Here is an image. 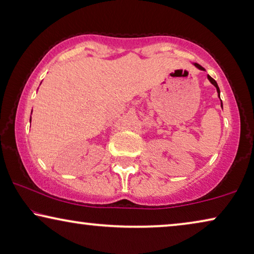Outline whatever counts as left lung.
I'll return each instance as SVG.
<instances>
[{
	"instance_id": "left-lung-1",
	"label": "left lung",
	"mask_w": 254,
	"mask_h": 254,
	"mask_svg": "<svg viewBox=\"0 0 254 254\" xmlns=\"http://www.w3.org/2000/svg\"><path fill=\"white\" fill-rule=\"evenodd\" d=\"M194 65H195L196 67H197L198 69H200V70H205V69H204V68H203L202 66L198 65V64H194ZM207 78H209V81L212 83V84H213V85L215 86V88H217V91H218V96H219V98H220V90H219V86H218V84H217V82H215L214 79L210 76V75H207ZM221 106H222V103H221Z\"/></svg>"
}]
</instances>
